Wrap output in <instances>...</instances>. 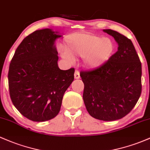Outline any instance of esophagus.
I'll return each mask as SVG.
<instances>
[{"mask_svg": "<svg viewBox=\"0 0 150 150\" xmlns=\"http://www.w3.org/2000/svg\"><path fill=\"white\" fill-rule=\"evenodd\" d=\"M74 76H75V79H79L80 78V72L78 70H75V74H74Z\"/></svg>", "mask_w": 150, "mask_h": 150, "instance_id": "34e87169", "label": "esophagus"}]
</instances>
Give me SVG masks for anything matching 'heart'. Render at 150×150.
<instances>
[{"mask_svg":"<svg viewBox=\"0 0 150 150\" xmlns=\"http://www.w3.org/2000/svg\"><path fill=\"white\" fill-rule=\"evenodd\" d=\"M114 47V42L109 38H102L89 33H80L67 38L65 51L62 52V57L71 63L74 58L84 57L88 66L95 67L110 58Z\"/></svg>","mask_w":150,"mask_h":150,"instance_id":"heart-1","label":"heart"}]
</instances>
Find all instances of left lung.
<instances>
[{
  "instance_id": "obj_1",
  "label": "left lung",
  "mask_w": 150,
  "mask_h": 150,
  "mask_svg": "<svg viewBox=\"0 0 150 150\" xmlns=\"http://www.w3.org/2000/svg\"><path fill=\"white\" fill-rule=\"evenodd\" d=\"M103 31L115 38L117 51L100 66L80 72L83 100L95 119L114 121L126 116L142 92V64L132 42L117 31Z\"/></svg>"
}]
</instances>
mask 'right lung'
Here are the masks:
<instances>
[{"mask_svg": "<svg viewBox=\"0 0 150 150\" xmlns=\"http://www.w3.org/2000/svg\"><path fill=\"white\" fill-rule=\"evenodd\" d=\"M62 35L50 28L25 38L11 60L8 87L13 104L32 121L50 120L60 112L75 69L60 70L55 41Z\"/></svg>", "mask_w": 150, "mask_h": 150, "instance_id": "right-lung-1", "label": "right lung"}]
</instances>
